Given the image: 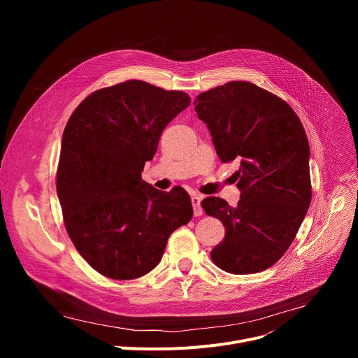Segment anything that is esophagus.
<instances>
[{"mask_svg":"<svg viewBox=\"0 0 358 358\" xmlns=\"http://www.w3.org/2000/svg\"><path fill=\"white\" fill-rule=\"evenodd\" d=\"M201 199H202L201 195H196V194L191 195V202H192V208H194V215L195 217H201L202 213H203L202 208H201Z\"/></svg>","mask_w":358,"mask_h":358,"instance_id":"esophagus-1","label":"esophagus"}]
</instances>
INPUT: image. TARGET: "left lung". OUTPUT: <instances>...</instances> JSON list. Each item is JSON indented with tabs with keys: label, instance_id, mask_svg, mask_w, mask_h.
<instances>
[{
	"label": "left lung",
	"instance_id": "1",
	"mask_svg": "<svg viewBox=\"0 0 358 358\" xmlns=\"http://www.w3.org/2000/svg\"><path fill=\"white\" fill-rule=\"evenodd\" d=\"M194 105L220 160L241 163L236 207L218 196L201 202L225 227L211 259L234 275L262 272L283 257L309 210L308 136L285 100L250 82L217 86L198 94Z\"/></svg>",
	"mask_w": 358,
	"mask_h": 358
}]
</instances>
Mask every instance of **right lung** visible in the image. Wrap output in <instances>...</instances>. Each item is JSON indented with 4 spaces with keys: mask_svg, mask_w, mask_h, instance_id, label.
Listing matches in <instances>:
<instances>
[{
    "mask_svg": "<svg viewBox=\"0 0 358 358\" xmlns=\"http://www.w3.org/2000/svg\"><path fill=\"white\" fill-rule=\"evenodd\" d=\"M191 103L187 93L127 80L89 94L62 136L57 192L69 238L100 275L144 276L170 235L189 222L181 187L163 192L141 180L167 124Z\"/></svg>",
    "mask_w": 358,
    "mask_h": 358,
    "instance_id": "right-lung-1",
    "label": "right lung"
}]
</instances>
